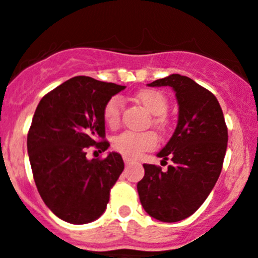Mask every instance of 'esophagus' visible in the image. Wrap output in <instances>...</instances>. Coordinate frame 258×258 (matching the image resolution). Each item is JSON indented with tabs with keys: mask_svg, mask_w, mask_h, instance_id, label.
<instances>
[{
	"mask_svg": "<svg viewBox=\"0 0 258 258\" xmlns=\"http://www.w3.org/2000/svg\"><path fill=\"white\" fill-rule=\"evenodd\" d=\"M123 162L126 164H131V163H134V159H131L130 156H123Z\"/></svg>",
	"mask_w": 258,
	"mask_h": 258,
	"instance_id": "esophagus-1",
	"label": "esophagus"
}]
</instances>
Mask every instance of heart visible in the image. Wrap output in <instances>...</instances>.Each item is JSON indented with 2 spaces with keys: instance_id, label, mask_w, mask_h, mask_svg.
Returning a JSON list of instances; mask_svg holds the SVG:
<instances>
[{
  "instance_id": "heart-1",
  "label": "heart",
  "mask_w": 258,
  "mask_h": 258,
  "mask_svg": "<svg viewBox=\"0 0 258 258\" xmlns=\"http://www.w3.org/2000/svg\"><path fill=\"white\" fill-rule=\"evenodd\" d=\"M136 99L145 107L146 110L156 115L153 119L154 126L162 131L167 128V119L162 114L167 112L168 99L162 91L154 90V89H144L136 94ZM121 110L122 102L117 96H113L105 103L103 108V118L110 128L118 127L121 122ZM156 144H158V139L153 132L126 131L113 139L114 150L130 158H137L145 151L153 150Z\"/></svg>"
}]
</instances>
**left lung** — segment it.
I'll list each match as a JSON object with an SVG mask.
<instances>
[{
    "mask_svg": "<svg viewBox=\"0 0 258 258\" xmlns=\"http://www.w3.org/2000/svg\"><path fill=\"white\" fill-rule=\"evenodd\" d=\"M149 86H170L178 102V123L167 145L156 155L168 170L144 164L137 183L144 210L154 219L175 223L191 216L215 186L228 145V128L213 93L192 79L173 74Z\"/></svg>",
    "mask_w": 258,
    "mask_h": 258,
    "instance_id": "left-lung-1",
    "label": "left lung"
}]
</instances>
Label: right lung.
Masks as SVG:
<instances>
[{
  "label": "right lung",
  "mask_w": 258,
  "mask_h": 258,
  "mask_svg": "<svg viewBox=\"0 0 258 258\" xmlns=\"http://www.w3.org/2000/svg\"><path fill=\"white\" fill-rule=\"evenodd\" d=\"M126 86L76 76L44 95L28 134V154L38 192L50 211L71 224L96 220L124 168L118 153L86 158L95 145L105 151L103 108Z\"/></svg>",
  "instance_id": "right-lung-1"
}]
</instances>
